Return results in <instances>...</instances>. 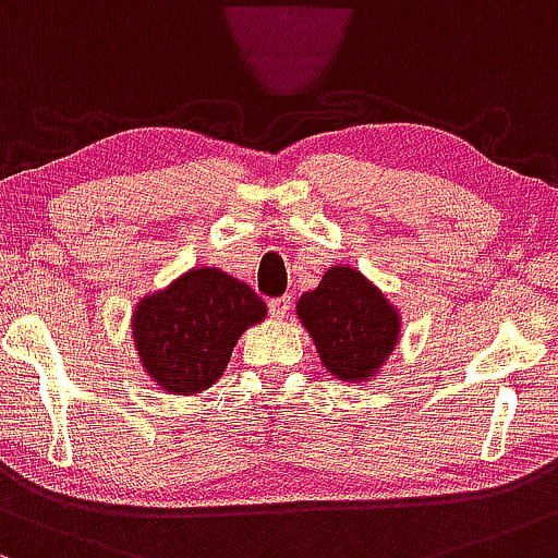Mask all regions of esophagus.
I'll list each match as a JSON object with an SVG mask.
<instances>
[{
    "instance_id": "34e87169",
    "label": "esophagus",
    "mask_w": 558,
    "mask_h": 558,
    "mask_svg": "<svg viewBox=\"0 0 558 558\" xmlns=\"http://www.w3.org/2000/svg\"><path fill=\"white\" fill-rule=\"evenodd\" d=\"M268 308H271L274 316L284 318L287 313H290V308H292V298H290V295H281V298L268 300Z\"/></svg>"
}]
</instances>
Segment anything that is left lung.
<instances>
[{
    "label": "left lung",
    "instance_id": "left-lung-1",
    "mask_svg": "<svg viewBox=\"0 0 558 558\" xmlns=\"http://www.w3.org/2000/svg\"><path fill=\"white\" fill-rule=\"evenodd\" d=\"M298 318L327 372L342 381L377 377L400 337L398 308L350 266L327 268L316 290L298 300Z\"/></svg>",
    "mask_w": 558,
    "mask_h": 558
}]
</instances>
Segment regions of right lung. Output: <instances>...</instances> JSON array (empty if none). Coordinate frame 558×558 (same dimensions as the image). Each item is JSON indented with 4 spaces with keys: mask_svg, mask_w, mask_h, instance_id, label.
I'll return each mask as SVG.
<instances>
[{
    "mask_svg": "<svg viewBox=\"0 0 558 558\" xmlns=\"http://www.w3.org/2000/svg\"><path fill=\"white\" fill-rule=\"evenodd\" d=\"M266 318V303L221 268H192L142 298L131 335L144 372L173 396H195L223 374L242 331Z\"/></svg>",
    "mask_w": 558,
    "mask_h": 558,
    "instance_id": "obj_1",
    "label": "right lung"
}]
</instances>
